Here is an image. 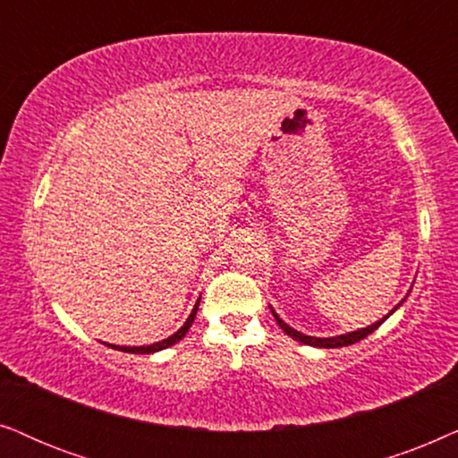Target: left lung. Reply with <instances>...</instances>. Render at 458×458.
<instances>
[{
  "instance_id": "left-lung-1",
  "label": "left lung",
  "mask_w": 458,
  "mask_h": 458,
  "mask_svg": "<svg viewBox=\"0 0 458 458\" xmlns=\"http://www.w3.org/2000/svg\"><path fill=\"white\" fill-rule=\"evenodd\" d=\"M404 301V300H402ZM402 301L398 303V306H395L392 312L389 314H394L395 310H398L400 306H402ZM272 310V308H270ZM389 314L387 316H383L381 320H377V322H373V325H369L367 328H358V331H352V333H345V335H337V337H310V335H303V333H300V331H295V328L293 327H289L286 325V322L280 318V316L274 312L272 310V316L274 318H276V322H278V327L283 328V331L289 335V337H293L295 341H300V344H306V345H312V347H344V345H352V344H358V341L360 339H364V337H369L370 333L373 331H377V328H379L383 322H386L387 318H389Z\"/></svg>"
}]
</instances>
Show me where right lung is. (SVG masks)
<instances>
[{
	"label": "right lung",
	"instance_id": "1",
	"mask_svg": "<svg viewBox=\"0 0 458 458\" xmlns=\"http://www.w3.org/2000/svg\"><path fill=\"white\" fill-rule=\"evenodd\" d=\"M199 301H200V300H197V303H194L192 312H191V316H188V318H186L184 327H180L178 331H175V333L172 335V337H167V339H163V341H157V344H152V345H133V347H130V345H111V344H106V345H108V347H113V350L127 352V353H155V352L165 350V347L174 345V344H178V341H180L182 337H184V335L188 333V328L192 327L194 316H197V310H199Z\"/></svg>",
	"mask_w": 458,
	"mask_h": 458
}]
</instances>
